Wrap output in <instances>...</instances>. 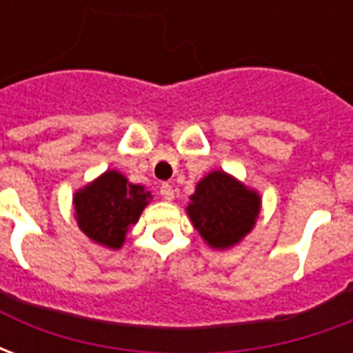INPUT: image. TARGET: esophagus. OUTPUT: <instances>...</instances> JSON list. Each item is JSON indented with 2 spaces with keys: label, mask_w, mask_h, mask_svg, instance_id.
<instances>
[{
  "label": "esophagus",
  "mask_w": 353,
  "mask_h": 353,
  "mask_svg": "<svg viewBox=\"0 0 353 353\" xmlns=\"http://www.w3.org/2000/svg\"><path fill=\"white\" fill-rule=\"evenodd\" d=\"M161 196L164 200H172L174 199V187L170 183H162L161 185Z\"/></svg>",
  "instance_id": "obj_1"
}]
</instances>
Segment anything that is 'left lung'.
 I'll use <instances>...</instances> for the list:
<instances>
[{
	"instance_id": "obj_1",
	"label": "left lung",
	"mask_w": 353,
	"mask_h": 353,
	"mask_svg": "<svg viewBox=\"0 0 353 353\" xmlns=\"http://www.w3.org/2000/svg\"><path fill=\"white\" fill-rule=\"evenodd\" d=\"M185 212L202 240L212 250L225 252L253 230L261 194L227 172L214 170L196 183Z\"/></svg>"
}]
</instances>
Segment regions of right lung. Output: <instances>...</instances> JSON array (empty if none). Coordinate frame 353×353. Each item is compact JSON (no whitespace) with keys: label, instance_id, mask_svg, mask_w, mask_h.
<instances>
[{"label":"right lung","instance_id":"obj_1","mask_svg":"<svg viewBox=\"0 0 353 353\" xmlns=\"http://www.w3.org/2000/svg\"><path fill=\"white\" fill-rule=\"evenodd\" d=\"M153 194L143 185L130 183L124 174L105 170L73 194V215L83 234L94 244L121 250L126 232L136 225Z\"/></svg>","mask_w":353,"mask_h":353}]
</instances>
